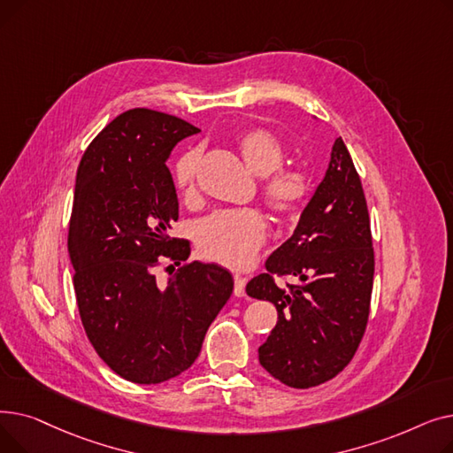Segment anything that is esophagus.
Segmentation results:
<instances>
[{
  "label": "esophagus",
  "instance_id": "esophagus-1",
  "mask_svg": "<svg viewBox=\"0 0 453 453\" xmlns=\"http://www.w3.org/2000/svg\"><path fill=\"white\" fill-rule=\"evenodd\" d=\"M246 294V279L241 275H234V296L244 297Z\"/></svg>",
  "mask_w": 453,
  "mask_h": 453
}]
</instances>
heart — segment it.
<instances>
[{"mask_svg": "<svg viewBox=\"0 0 453 453\" xmlns=\"http://www.w3.org/2000/svg\"><path fill=\"white\" fill-rule=\"evenodd\" d=\"M236 149L248 169L263 178L260 198L280 222L299 217L308 196L312 178L306 166H284L282 141L266 128H251L236 137ZM200 150L183 152L173 166V181L183 198L196 195V173ZM266 220L257 209H226L209 214L196 226L195 239L203 257L224 266L241 270L255 258L266 239Z\"/></svg>", "mask_w": 453, "mask_h": 453, "instance_id": "b5f03b06", "label": "heart"}]
</instances>
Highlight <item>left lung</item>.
Here are the masks:
<instances>
[{
    "instance_id": "1",
    "label": "left lung",
    "mask_w": 453,
    "mask_h": 453,
    "mask_svg": "<svg viewBox=\"0 0 453 453\" xmlns=\"http://www.w3.org/2000/svg\"><path fill=\"white\" fill-rule=\"evenodd\" d=\"M292 276L297 285H280ZM374 277L371 220L362 180L342 137L326 174L290 239L266 260L246 292L277 308L258 362L288 388L308 389L340 374L360 347Z\"/></svg>"
}]
</instances>
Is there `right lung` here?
Listing matches in <instances>:
<instances>
[{
    "label": "right lung",
    "mask_w": 453,
    "mask_h": 453,
    "mask_svg": "<svg viewBox=\"0 0 453 453\" xmlns=\"http://www.w3.org/2000/svg\"><path fill=\"white\" fill-rule=\"evenodd\" d=\"M196 132L134 108L89 142L77 171L67 251L81 321L101 360L134 384H161L193 365L233 292L227 270L188 263V241L171 236L178 196L166 159ZM161 257L186 263L166 283L153 272Z\"/></svg>",
    "instance_id": "add662e5"
}]
</instances>
